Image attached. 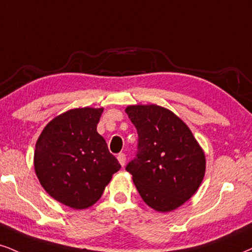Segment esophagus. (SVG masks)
Here are the masks:
<instances>
[{
	"label": "esophagus",
	"mask_w": 252,
	"mask_h": 252,
	"mask_svg": "<svg viewBox=\"0 0 252 252\" xmlns=\"http://www.w3.org/2000/svg\"><path fill=\"white\" fill-rule=\"evenodd\" d=\"M118 161H119L121 166H125V162H126V155L124 153H119L118 154Z\"/></svg>",
	"instance_id": "obj_1"
}]
</instances>
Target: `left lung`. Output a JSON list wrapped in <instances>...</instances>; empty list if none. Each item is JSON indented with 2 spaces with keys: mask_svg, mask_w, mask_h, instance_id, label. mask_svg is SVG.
<instances>
[{
  "mask_svg": "<svg viewBox=\"0 0 252 252\" xmlns=\"http://www.w3.org/2000/svg\"><path fill=\"white\" fill-rule=\"evenodd\" d=\"M126 113L138 132V152L126 170L151 208L172 212L200 187L204 153L190 129L173 112L158 105H134Z\"/></svg>",
  "mask_w": 252,
  "mask_h": 252,
  "instance_id": "left-lung-1",
  "label": "left lung"
}]
</instances>
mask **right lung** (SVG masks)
Wrapping results in <instances>:
<instances>
[{"label": "right lung", "instance_id": "right-lung-1", "mask_svg": "<svg viewBox=\"0 0 252 252\" xmlns=\"http://www.w3.org/2000/svg\"><path fill=\"white\" fill-rule=\"evenodd\" d=\"M102 108H74L52 119L36 142L35 170L50 196L73 209L93 206L121 168L97 132Z\"/></svg>", "mask_w": 252, "mask_h": 252}]
</instances>
